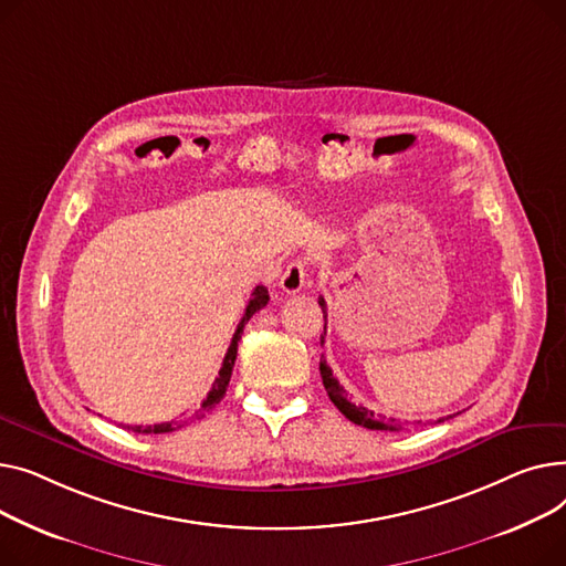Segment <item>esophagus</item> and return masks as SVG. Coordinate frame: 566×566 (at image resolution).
Here are the masks:
<instances>
[{"instance_id":"obj_1","label":"esophagus","mask_w":566,"mask_h":566,"mask_svg":"<svg viewBox=\"0 0 566 566\" xmlns=\"http://www.w3.org/2000/svg\"><path fill=\"white\" fill-rule=\"evenodd\" d=\"M308 270H306V262L304 260H292L290 264H287V270H285V274L281 276V287H283V292H287V294H296L298 290H302L304 285H306V274Z\"/></svg>"}]
</instances>
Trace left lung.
I'll list each match as a JSON object with an SVG mask.
<instances>
[{
	"mask_svg": "<svg viewBox=\"0 0 566 566\" xmlns=\"http://www.w3.org/2000/svg\"><path fill=\"white\" fill-rule=\"evenodd\" d=\"M319 306H322V313H324V334H322V343H324V336H326V304H324V296H319ZM319 375H322V384L331 397V402H334L338 407V411L349 418L354 424H360V427H368V429H386V431H397L400 427H397L395 420L390 422H384L381 418H377L373 411H368L365 407H358V405H352L347 400L345 395V388L338 384V379L334 377V373H331V368L326 365L324 356L319 360Z\"/></svg>",
	"mask_w": 566,
	"mask_h": 566,
	"instance_id": "8db88e82",
	"label": "left lung"
}]
</instances>
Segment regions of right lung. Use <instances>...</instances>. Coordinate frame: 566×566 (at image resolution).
Returning a JSON list of instances; mask_svg holds the SVG:
<instances>
[{"mask_svg": "<svg viewBox=\"0 0 566 566\" xmlns=\"http://www.w3.org/2000/svg\"><path fill=\"white\" fill-rule=\"evenodd\" d=\"M268 302H270V292H268V287L264 285H258L253 292H251V298H249V306H247V311H244V317H242V322L238 324V331L235 334H232V340H230V347H228V352H226V356H223V363H221V370H219V377L214 379V384H212V390L208 392V397L203 400V405H201V409L196 411V418H203L206 413H210L221 400H223V395H226V388H228V381H230V375H232V365H235V358H238V343H240V338H242V331H244V324L260 311V308H264L268 306ZM129 431H135V434H169V431H174V429H178V427H182V424H178V422H159V424H125Z\"/></svg>", "mask_w": 566, "mask_h": 566, "instance_id": "obj_1", "label": "right lung"}]
</instances>
